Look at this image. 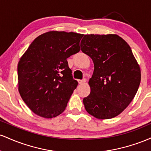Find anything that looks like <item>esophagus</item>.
Instances as JSON below:
<instances>
[{
    "mask_svg": "<svg viewBox=\"0 0 151 151\" xmlns=\"http://www.w3.org/2000/svg\"><path fill=\"white\" fill-rule=\"evenodd\" d=\"M85 81H86V79H79V80H78V82H79V84H84V83H85Z\"/></svg>",
    "mask_w": 151,
    "mask_h": 151,
    "instance_id": "esophagus-1",
    "label": "esophagus"
}]
</instances>
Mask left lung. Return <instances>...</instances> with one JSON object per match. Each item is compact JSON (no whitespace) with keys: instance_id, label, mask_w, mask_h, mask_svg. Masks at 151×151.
I'll return each mask as SVG.
<instances>
[{"instance_id":"8db88e82","label":"left lung","mask_w":151,"mask_h":151,"mask_svg":"<svg viewBox=\"0 0 151 151\" xmlns=\"http://www.w3.org/2000/svg\"><path fill=\"white\" fill-rule=\"evenodd\" d=\"M81 50L94 65L84 98L86 111L96 119L116 116L134 98L141 82V70L128 43L117 35H85Z\"/></svg>"}]
</instances>
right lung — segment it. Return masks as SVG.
<instances>
[{
    "mask_svg": "<svg viewBox=\"0 0 151 151\" xmlns=\"http://www.w3.org/2000/svg\"><path fill=\"white\" fill-rule=\"evenodd\" d=\"M84 35L50 31L34 40L18 65V91L32 112L47 119L65 111L78 82L67 59L79 52Z\"/></svg>",
    "mask_w": 151,
    "mask_h": 151,
    "instance_id": "right-lung-1",
    "label": "right lung"
}]
</instances>
